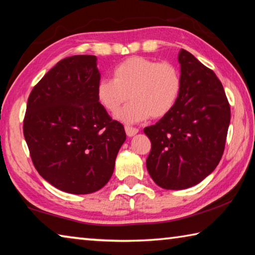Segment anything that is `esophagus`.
<instances>
[{
    "label": "esophagus",
    "mask_w": 255,
    "mask_h": 255,
    "mask_svg": "<svg viewBox=\"0 0 255 255\" xmlns=\"http://www.w3.org/2000/svg\"><path fill=\"white\" fill-rule=\"evenodd\" d=\"M125 130H126V134H127V136H129V137L135 136V135L137 134V132H138V129L134 128V127H129V126L125 127Z\"/></svg>",
    "instance_id": "34e87169"
}]
</instances>
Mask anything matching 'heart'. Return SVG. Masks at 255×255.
Segmentation results:
<instances>
[{"instance_id":"b5f03b06","label":"heart","mask_w":255,"mask_h":255,"mask_svg":"<svg viewBox=\"0 0 255 255\" xmlns=\"http://www.w3.org/2000/svg\"><path fill=\"white\" fill-rule=\"evenodd\" d=\"M183 79L175 63L130 56L113 69V79H101L96 86L100 106L117 115L124 124H137L149 117L162 118L170 112L180 98Z\"/></svg>"}]
</instances>
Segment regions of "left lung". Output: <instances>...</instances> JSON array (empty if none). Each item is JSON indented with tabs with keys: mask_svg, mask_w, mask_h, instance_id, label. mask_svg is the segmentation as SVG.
<instances>
[{
	"mask_svg": "<svg viewBox=\"0 0 255 255\" xmlns=\"http://www.w3.org/2000/svg\"><path fill=\"white\" fill-rule=\"evenodd\" d=\"M183 79L175 108L144 128L151 140L146 168L164 189H185L215 170L224 154L230 107L215 72L186 50L179 51Z\"/></svg>",
	"mask_w": 255,
	"mask_h": 255,
	"instance_id": "left-lung-1",
	"label": "left lung"
}]
</instances>
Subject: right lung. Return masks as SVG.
Wrapping results in <instances>:
<instances>
[{"mask_svg": "<svg viewBox=\"0 0 255 255\" xmlns=\"http://www.w3.org/2000/svg\"><path fill=\"white\" fill-rule=\"evenodd\" d=\"M95 55L59 61L33 88L23 136L36 170L60 191L90 194L110 180L125 128L96 99Z\"/></svg>", "mask_w": 255, "mask_h": 255, "instance_id": "right-lung-1", "label": "right lung"}]
</instances>
